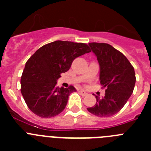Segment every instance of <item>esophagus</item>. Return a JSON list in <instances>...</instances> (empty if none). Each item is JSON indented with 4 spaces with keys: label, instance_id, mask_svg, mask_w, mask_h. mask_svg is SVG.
<instances>
[{
    "label": "esophagus",
    "instance_id": "1",
    "mask_svg": "<svg viewBox=\"0 0 151 151\" xmlns=\"http://www.w3.org/2000/svg\"><path fill=\"white\" fill-rule=\"evenodd\" d=\"M79 93H80V94H81V95H82V96H85V95H87V94H88L87 92L85 91H83V90L80 91Z\"/></svg>",
    "mask_w": 151,
    "mask_h": 151
}]
</instances>
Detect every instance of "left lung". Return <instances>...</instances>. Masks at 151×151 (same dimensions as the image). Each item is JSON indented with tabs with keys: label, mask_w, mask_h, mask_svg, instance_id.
<instances>
[{
	"label": "left lung",
	"mask_w": 151,
	"mask_h": 151,
	"mask_svg": "<svg viewBox=\"0 0 151 151\" xmlns=\"http://www.w3.org/2000/svg\"><path fill=\"white\" fill-rule=\"evenodd\" d=\"M100 65V82L106 88L102 98L95 95V105L87 109L100 117L115 115L125 106L135 85L134 67L120 51L106 43L88 44Z\"/></svg>",
	"instance_id": "obj_1"
}]
</instances>
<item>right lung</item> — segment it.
Here are the masks:
<instances>
[{
  "label": "right lung",
  "instance_id": "obj_1",
  "mask_svg": "<svg viewBox=\"0 0 151 151\" xmlns=\"http://www.w3.org/2000/svg\"><path fill=\"white\" fill-rule=\"evenodd\" d=\"M89 52L86 44L64 41L47 44L36 50L26 62L20 81L21 93L29 110L41 118L63 111L69 94L76 89L73 85L57 87V79L76 57Z\"/></svg>",
  "mask_w": 151,
  "mask_h": 151
}]
</instances>
